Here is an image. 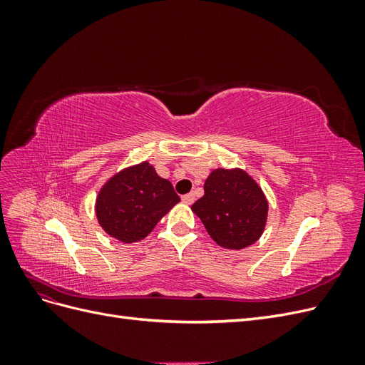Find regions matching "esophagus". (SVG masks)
I'll return each mask as SVG.
<instances>
[{"instance_id": "34e87169", "label": "esophagus", "mask_w": 365, "mask_h": 365, "mask_svg": "<svg viewBox=\"0 0 365 365\" xmlns=\"http://www.w3.org/2000/svg\"><path fill=\"white\" fill-rule=\"evenodd\" d=\"M182 202L187 205H192L195 202V193H187L182 196Z\"/></svg>"}]
</instances>
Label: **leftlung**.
<instances>
[{
    "instance_id": "1",
    "label": "left lung",
    "mask_w": 365,
    "mask_h": 365,
    "mask_svg": "<svg viewBox=\"0 0 365 365\" xmlns=\"http://www.w3.org/2000/svg\"><path fill=\"white\" fill-rule=\"evenodd\" d=\"M192 210L219 247L242 250L262 236L268 201L247 172L216 169L205 180L204 196Z\"/></svg>"
}]
</instances>
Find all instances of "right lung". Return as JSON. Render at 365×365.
Wrapping results in <instances>:
<instances>
[{"instance_id": "add662e5", "label": "right lung", "mask_w": 365, "mask_h": 365, "mask_svg": "<svg viewBox=\"0 0 365 365\" xmlns=\"http://www.w3.org/2000/svg\"><path fill=\"white\" fill-rule=\"evenodd\" d=\"M180 202L170 181L161 178L149 163L115 173L96 201V215L106 233L125 244L145 239L160 219Z\"/></svg>"}]
</instances>
